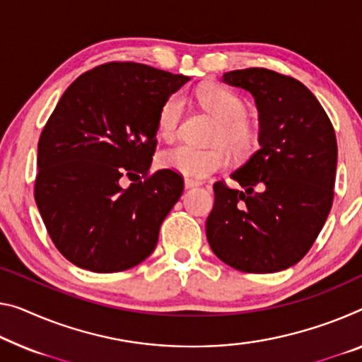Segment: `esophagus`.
Returning <instances> with one entry per match:
<instances>
[{"label":"esophagus","instance_id":"1","mask_svg":"<svg viewBox=\"0 0 362 362\" xmlns=\"http://www.w3.org/2000/svg\"><path fill=\"white\" fill-rule=\"evenodd\" d=\"M200 185H202V182H200V181H194V180H189V177H187V180L185 181V186H186V189H192V187H199Z\"/></svg>","mask_w":362,"mask_h":362}]
</instances>
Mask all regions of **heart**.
Returning a JSON list of instances; mask_svg holds the SVG:
<instances>
[{"label": "heart", "instance_id": "obj_1", "mask_svg": "<svg viewBox=\"0 0 362 362\" xmlns=\"http://www.w3.org/2000/svg\"><path fill=\"white\" fill-rule=\"evenodd\" d=\"M197 100L205 111L218 121L214 132V144L220 146L197 148L187 144L166 148L160 155V165L187 177H205L223 170L228 165V150L236 157H246L257 146L259 131L247 118V105L238 93L225 87L204 88L197 93ZM185 113V100L173 93L160 107L157 118L158 136L171 141L177 136Z\"/></svg>", "mask_w": 362, "mask_h": 362}]
</instances>
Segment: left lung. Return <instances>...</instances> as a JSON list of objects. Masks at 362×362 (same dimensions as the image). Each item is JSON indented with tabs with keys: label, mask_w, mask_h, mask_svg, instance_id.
Here are the masks:
<instances>
[{
	"label": "left lung",
	"mask_w": 362,
	"mask_h": 362,
	"mask_svg": "<svg viewBox=\"0 0 362 362\" xmlns=\"http://www.w3.org/2000/svg\"><path fill=\"white\" fill-rule=\"evenodd\" d=\"M255 98L257 152L214 185L205 231L216 257L246 274H274L298 264L325 225L333 204L337 137L314 93L291 76L265 68L223 74Z\"/></svg>",
	"instance_id": "1"
}]
</instances>
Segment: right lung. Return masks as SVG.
<instances>
[{"label":"right lung","instance_id":"obj_1","mask_svg":"<svg viewBox=\"0 0 362 362\" xmlns=\"http://www.w3.org/2000/svg\"><path fill=\"white\" fill-rule=\"evenodd\" d=\"M187 81L147 64L111 61L66 88L38 141L33 196L49 238L69 262L115 274L153 252L160 225L185 189L176 171H150L157 118Z\"/></svg>","mask_w":362,"mask_h":362}]
</instances>
